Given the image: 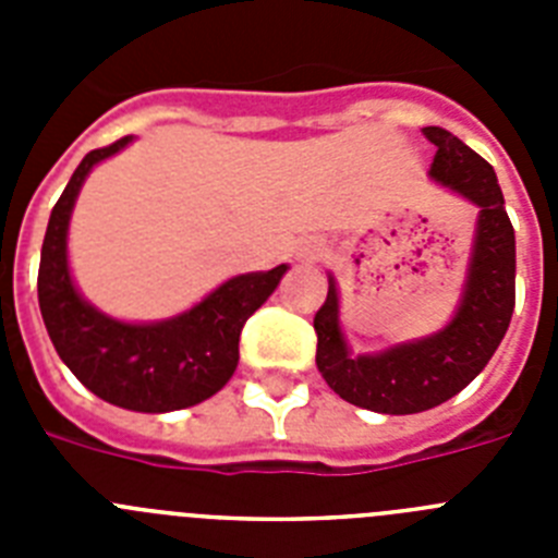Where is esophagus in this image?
Wrapping results in <instances>:
<instances>
[{"label": "esophagus", "instance_id": "1", "mask_svg": "<svg viewBox=\"0 0 558 558\" xmlns=\"http://www.w3.org/2000/svg\"><path fill=\"white\" fill-rule=\"evenodd\" d=\"M322 254H324V248L318 243H307L304 248H299V256H302V259H318Z\"/></svg>", "mask_w": 558, "mask_h": 558}]
</instances>
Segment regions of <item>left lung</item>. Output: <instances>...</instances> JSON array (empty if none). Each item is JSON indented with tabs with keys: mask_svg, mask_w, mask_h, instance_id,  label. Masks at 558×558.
<instances>
[{
	"mask_svg": "<svg viewBox=\"0 0 558 558\" xmlns=\"http://www.w3.org/2000/svg\"><path fill=\"white\" fill-rule=\"evenodd\" d=\"M422 133L436 145L430 179L477 206L470 268L452 322L427 338L354 357L340 332L332 276L313 322L315 366L327 386L352 405L391 416L430 411L470 386L500 347L514 313V226L495 170L445 128L427 125Z\"/></svg>",
	"mask_w": 558,
	"mask_h": 558,
	"instance_id": "left-lung-1",
	"label": "left lung"
}]
</instances>
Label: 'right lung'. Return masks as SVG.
Wrapping results in <instances>:
<instances>
[{"label":"right lung","instance_id":"obj_1","mask_svg":"<svg viewBox=\"0 0 558 558\" xmlns=\"http://www.w3.org/2000/svg\"><path fill=\"white\" fill-rule=\"evenodd\" d=\"M131 140L122 136L86 153L52 206L38 265V307L52 347L88 391L125 411H181L229 383L240 360V332L268 302L288 265L234 276L204 302L167 322L128 324L92 307L69 274V218L92 167L120 153Z\"/></svg>","mask_w":558,"mask_h":558}]
</instances>
